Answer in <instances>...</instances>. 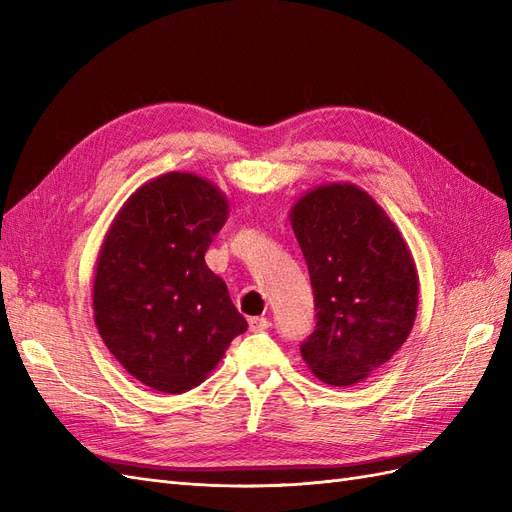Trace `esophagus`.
Listing matches in <instances>:
<instances>
[{
  "label": "esophagus",
  "instance_id": "1",
  "mask_svg": "<svg viewBox=\"0 0 512 512\" xmlns=\"http://www.w3.org/2000/svg\"><path fill=\"white\" fill-rule=\"evenodd\" d=\"M247 324H250V331H254V333L267 331L271 327V322L265 316H252L250 320H247Z\"/></svg>",
  "mask_w": 512,
  "mask_h": 512
}]
</instances>
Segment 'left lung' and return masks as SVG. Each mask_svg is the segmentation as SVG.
<instances>
[{
	"mask_svg": "<svg viewBox=\"0 0 512 512\" xmlns=\"http://www.w3.org/2000/svg\"><path fill=\"white\" fill-rule=\"evenodd\" d=\"M290 220L316 309L301 356L322 382L350 386L408 339L418 305L414 260L389 215L356 185L312 190Z\"/></svg>",
	"mask_w": 512,
	"mask_h": 512,
	"instance_id": "8db88e82",
	"label": "left lung"
}]
</instances>
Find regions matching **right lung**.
I'll return each instance as SVG.
<instances>
[{"label": "right lung", "mask_w": 512, "mask_h": 512, "mask_svg": "<svg viewBox=\"0 0 512 512\" xmlns=\"http://www.w3.org/2000/svg\"><path fill=\"white\" fill-rule=\"evenodd\" d=\"M228 203L209 181L168 173L138 188L104 239L94 284L96 327L136 380L185 393L247 329L205 262Z\"/></svg>", "instance_id": "1"}]
</instances>
